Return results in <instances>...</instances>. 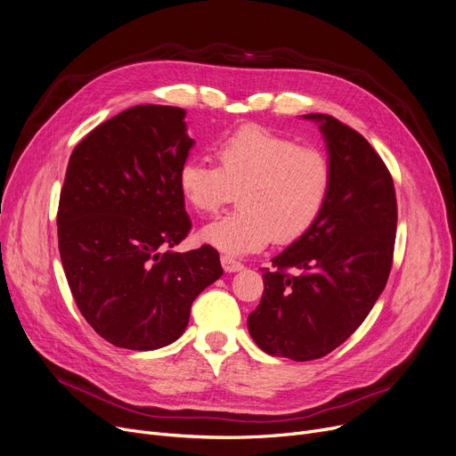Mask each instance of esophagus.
<instances>
[{"label":"esophagus","instance_id":"esophagus-1","mask_svg":"<svg viewBox=\"0 0 456 456\" xmlns=\"http://www.w3.org/2000/svg\"><path fill=\"white\" fill-rule=\"evenodd\" d=\"M222 266H224V270L227 273H236V272H242L244 270V265H240V262L234 260L232 256H227V255L222 256Z\"/></svg>","mask_w":456,"mask_h":456}]
</instances>
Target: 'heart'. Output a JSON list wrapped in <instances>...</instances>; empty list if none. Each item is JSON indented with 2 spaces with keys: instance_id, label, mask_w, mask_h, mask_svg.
<instances>
[{
  "instance_id": "1",
  "label": "heart",
  "mask_w": 456,
  "mask_h": 456,
  "mask_svg": "<svg viewBox=\"0 0 456 456\" xmlns=\"http://www.w3.org/2000/svg\"><path fill=\"white\" fill-rule=\"evenodd\" d=\"M218 166L186 160L177 174L184 201L201 214L240 198V208L201 229V240L227 255L294 242L316 224L330 190V166L314 148L260 126H244L214 148Z\"/></svg>"
}]
</instances>
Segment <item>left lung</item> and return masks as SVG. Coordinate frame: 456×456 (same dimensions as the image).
Masks as SVG:
<instances>
[{"label": "left lung", "instance_id": "1", "mask_svg": "<svg viewBox=\"0 0 456 456\" xmlns=\"http://www.w3.org/2000/svg\"><path fill=\"white\" fill-rule=\"evenodd\" d=\"M318 124L330 190L316 224L262 268L265 294L248 318L255 344L297 362L322 358L361 327L390 275L397 203L388 167L354 129Z\"/></svg>", "mask_w": 456, "mask_h": 456}]
</instances>
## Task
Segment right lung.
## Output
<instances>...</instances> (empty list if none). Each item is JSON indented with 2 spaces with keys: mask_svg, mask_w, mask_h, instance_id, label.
<instances>
[{
  "mask_svg": "<svg viewBox=\"0 0 456 456\" xmlns=\"http://www.w3.org/2000/svg\"><path fill=\"white\" fill-rule=\"evenodd\" d=\"M186 110L138 105L88 133L68 162L59 201V251L81 314L116 347L175 342L190 306L224 275L203 246L170 248L191 229L177 174L194 146Z\"/></svg>",
  "mask_w": 456,
  "mask_h": 456,
  "instance_id": "add662e5",
  "label": "right lung"
}]
</instances>
